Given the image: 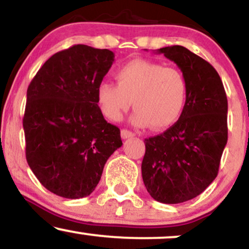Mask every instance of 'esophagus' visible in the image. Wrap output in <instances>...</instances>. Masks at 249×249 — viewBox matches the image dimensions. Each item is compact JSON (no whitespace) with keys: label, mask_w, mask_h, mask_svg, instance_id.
Wrapping results in <instances>:
<instances>
[{"label":"esophagus","mask_w":249,"mask_h":249,"mask_svg":"<svg viewBox=\"0 0 249 249\" xmlns=\"http://www.w3.org/2000/svg\"><path fill=\"white\" fill-rule=\"evenodd\" d=\"M121 136L123 139H127V138H132L134 137V133L132 131H128V130H122L121 131Z\"/></svg>","instance_id":"obj_1"}]
</instances>
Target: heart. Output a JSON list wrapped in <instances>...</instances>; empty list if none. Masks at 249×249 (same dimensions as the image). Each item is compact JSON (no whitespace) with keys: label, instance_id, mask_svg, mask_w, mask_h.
<instances>
[{"label":"heart","instance_id":"heart-1","mask_svg":"<svg viewBox=\"0 0 249 249\" xmlns=\"http://www.w3.org/2000/svg\"><path fill=\"white\" fill-rule=\"evenodd\" d=\"M116 83L102 82L97 98L102 111L113 122L121 121L131 106L136 126L161 130L173 125L183 112L188 98V80L176 67L136 59L122 66Z\"/></svg>","mask_w":249,"mask_h":249}]
</instances>
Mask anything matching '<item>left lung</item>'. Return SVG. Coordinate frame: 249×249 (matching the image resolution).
I'll return each instance as SVG.
<instances>
[{
	"mask_svg": "<svg viewBox=\"0 0 249 249\" xmlns=\"http://www.w3.org/2000/svg\"><path fill=\"white\" fill-rule=\"evenodd\" d=\"M183 71L188 98L178 121L145 139L143 183L152 197L178 204L202 194L217 178L227 143V97L212 66L179 45L158 50Z\"/></svg>",
	"mask_w": 249,
	"mask_h": 249,
	"instance_id": "left-lung-1",
	"label": "left lung"
}]
</instances>
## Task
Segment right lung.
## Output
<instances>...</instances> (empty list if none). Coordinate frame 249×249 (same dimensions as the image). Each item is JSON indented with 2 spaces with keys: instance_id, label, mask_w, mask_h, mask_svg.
<instances>
[{
  "instance_id": "1",
  "label": "right lung",
  "mask_w": 249,
  "mask_h": 249,
  "mask_svg": "<svg viewBox=\"0 0 249 249\" xmlns=\"http://www.w3.org/2000/svg\"><path fill=\"white\" fill-rule=\"evenodd\" d=\"M111 51L74 45L47 60L29 85L23 118L30 168L51 193L89 196L104 164L123 145L104 119L97 89L111 67Z\"/></svg>"
}]
</instances>
